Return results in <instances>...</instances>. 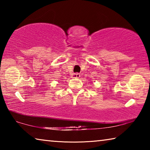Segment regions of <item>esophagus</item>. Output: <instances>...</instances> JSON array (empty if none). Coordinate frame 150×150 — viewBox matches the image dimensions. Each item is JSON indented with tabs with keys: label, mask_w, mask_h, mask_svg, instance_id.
<instances>
[{
	"label": "esophagus",
	"mask_w": 150,
	"mask_h": 150,
	"mask_svg": "<svg viewBox=\"0 0 150 150\" xmlns=\"http://www.w3.org/2000/svg\"><path fill=\"white\" fill-rule=\"evenodd\" d=\"M80 77V74L78 73H73L71 75V77L72 78H79Z\"/></svg>",
	"instance_id": "obj_1"
}]
</instances>
